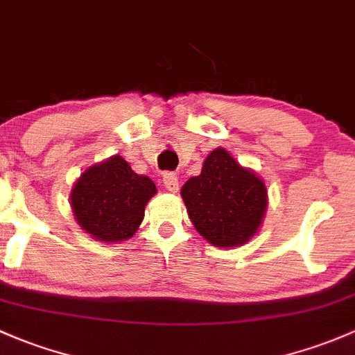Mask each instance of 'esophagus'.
Wrapping results in <instances>:
<instances>
[{"label":"esophagus","instance_id":"obj_1","mask_svg":"<svg viewBox=\"0 0 355 355\" xmlns=\"http://www.w3.org/2000/svg\"><path fill=\"white\" fill-rule=\"evenodd\" d=\"M163 185L168 192H177L178 190V178L175 173H165L163 175Z\"/></svg>","mask_w":355,"mask_h":355}]
</instances>
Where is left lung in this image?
Masks as SVG:
<instances>
[{"mask_svg": "<svg viewBox=\"0 0 355 355\" xmlns=\"http://www.w3.org/2000/svg\"><path fill=\"white\" fill-rule=\"evenodd\" d=\"M180 196L200 236L219 248L248 243L262 226L268 202L262 178L225 148L209 153L200 175L185 182Z\"/></svg>", "mask_w": 355, "mask_h": 355, "instance_id": "8db88e82", "label": "left lung"}]
</instances>
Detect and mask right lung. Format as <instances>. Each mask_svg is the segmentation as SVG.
Returning <instances> with one entry per match:
<instances>
[{
  "label": "right lung",
  "instance_id": "right-lung-1",
  "mask_svg": "<svg viewBox=\"0 0 355 355\" xmlns=\"http://www.w3.org/2000/svg\"><path fill=\"white\" fill-rule=\"evenodd\" d=\"M156 192L151 178L137 175L122 156L114 155L80 175L69 204L85 233L102 243H119L136 234Z\"/></svg>",
  "mask_w": 355,
  "mask_h": 355
}]
</instances>
